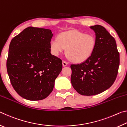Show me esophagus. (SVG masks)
<instances>
[{"label": "esophagus", "instance_id": "1", "mask_svg": "<svg viewBox=\"0 0 127 127\" xmlns=\"http://www.w3.org/2000/svg\"><path fill=\"white\" fill-rule=\"evenodd\" d=\"M68 62H65V61H63V66H66L68 65Z\"/></svg>", "mask_w": 127, "mask_h": 127}]
</instances>
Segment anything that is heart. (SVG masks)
<instances>
[{
    "instance_id": "b5f03b06",
    "label": "heart",
    "mask_w": 127,
    "mask_h": 127,
    "mask_svg": "<svg viewBox=\"0 0 127 127\" xmlns=\"http://www.w3.org/2000/svg\"><path fill=\"white\" fill-rule=\"evenodd\" d=\"M96 45L94 36L76 30L61 33L53 38L50 48L53 55L58 56L66 48V54L72 61L80 63L85 61L92 55Z\"/></svg>"
}]
</instances>
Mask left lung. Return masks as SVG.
Instances as JSON below:
<instances>
[{
    "instance_id": "obj_1",
    "label": "left lung",
    "mask_w": 127,
    "mask_h": 127,
    "mask_svg": "<svg viewBox=\"0 0 127 127\" xmlns=\"http://www.w3.org/2000/svg\"><path fill=\"white\" fill-rule=\"evenodd\" d=\"M95 33L96 45L92 55L82 63L72 64L71 83L82 95L99 94L114 82L119 66L116 41L104 27H90Z\"/></svg>"
}]
</instances>
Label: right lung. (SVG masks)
<instances>
[{"label": "right lung", "instance_id": "obj_1", "mask_svg": "<svg viewBox=\"0 0 127 127\" xmlns=\"http://www.w3.org/2000/svg\"><path fill=\"white\" fill-rule=\"evenodd\" d=\"M51 30L29 27L12 38L7 61L10 82L25 99L48 97L62 69V61L50 53Z\"/></svg>", "mask_w": 127, "mask_h": 127}]
</instances>
